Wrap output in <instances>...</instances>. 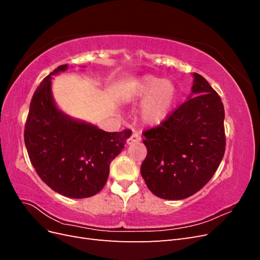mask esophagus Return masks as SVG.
Segmentation results:
<instances>
[{"instance_id":"1","label":"esophagus","mask_w":260,"mask_h":260,"mask_svg":"<svg viewBox=\"0 0 260 260\" xmlns=\"http://www.w3.org/2000/svg\"><path fill=\"white\" fill-rule=\"evenodd\" d=\"M141 141V136L139 135V133H132V136L127 140V144L131 145V144H135V143H138Z\"/></svg>"}]
</instances>
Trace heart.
Listing matches in <instances>:
<instances>
[{"instance_id": "1", "label": "heart", "mask_w": 260, "mask_h": 260, "mask_svg": "<svg viewBox=\"0 0 260 260\" xmlns=\"http://www.w3.org/2000/svg\"><path fill=\"white\" fill-rule=\"evenodd\" d=\"M176 86L158 77L148 76L133 88L132 100L146 101L141 109V118L146 124L156 125L165 121L177 101Z\"/></svg>"}]
</instances>
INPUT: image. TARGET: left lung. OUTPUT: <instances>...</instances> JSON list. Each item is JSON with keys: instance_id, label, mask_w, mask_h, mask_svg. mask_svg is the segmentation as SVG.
Instances as JSON below:
<instances>
[{"instance_id": "1", "label": "left lung", "mask_w": 260, "mask_h": 260, "mask_svg": "<svg viewBox=\"0 0 260 260\" xmlns=\"http://www.w3.org/2000/svg\"><path fill=\"white\" fill-rule=\"evenodd\" d=\"M193 96L166 120L145 130L141 165L147 187L164 200H183L206 185L225 151L224 108L203 76L194 74Z\"/></svg>"}]
</instances>
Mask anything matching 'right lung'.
Listing matches in <instances>:
<instances>
[{
    "label": "right lung",
    "instance_id": "obj_1",
    "mask_svg": "<svg viewBox=\"0 0 260 260\" xmlns=\"http://www.w3.org/2000/svg\"><path fill=\"white\" fill-rule=\"evenodd\" d=\"M67 67L58 66L38 86L23 138L30 161L46 185L67 198L85 199L104 187L109 165L132 131L105 132L61 113L52 98L51 78Z\"/></svg>",
    "mask_w": 260,
    "mask_h": 260
}]
</instances>
